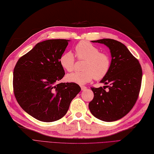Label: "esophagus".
Wrapping results in <instances>:
<instances>
[{
    "label": "esophagus",
    "instance_id": "obj_1",
    "mask_svg": "<svg viewBox=\"0 0 154 154\" xmlns=\"http://www.w3.org/2000/svg\"><path fill=\"white\" fill-rule=\"evenodd\" d=\"M81 88L82 91H85V90H86V89H87V88H86V86H81Z\"/></svg>",
    "mask_w": 154,
    "mask_h": 154
}]
</instances>
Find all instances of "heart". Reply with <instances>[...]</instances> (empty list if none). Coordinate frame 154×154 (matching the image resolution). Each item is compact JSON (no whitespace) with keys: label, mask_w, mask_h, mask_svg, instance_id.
<instances>
[{"label":"heart","mask_w":154,"mask_h":154,"mask_svg":"<svg viewBox=\"0 0 154 154\" xmlns=\"http://www.w3.org/2000/svg\"><path fill=\"white\" fill-rule=\"evenodd\" d=\"M77 56L79 59H84L82 72L69 73L66 80L69 82L84 85L92 81L102 79L109 71L111 59L106 53L100 52V50L94 45L86 41H81L75 46ZM61 66L68 72H72L75 67V57L71 52L62 54L59 59Z\"/></svg>","instance_id":"b5f03b06"}]
</instances>
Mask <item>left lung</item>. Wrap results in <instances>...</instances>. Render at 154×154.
I'll return each mask as SVG.
<instances>
[{"label": "left lung", "mask_w": 154, "mask_h": 154, "mask_svg": "<svg viewBox=\"0 0 154 154\" xmlns=\"http://www.w3.org/2000/svg\"><path fill=\"white\" fill-rule=\"evenodd\" d=\"M91 42L109 48L111 62L109 71L100 82L107 86L91 88L94 97L89 109L99 120L116 121L125 116L136 102L141 84V66L121 42L107 38ZM105 87L108 90L105 91Z\"/></svg>", "instance_id": "8db88e82"}]
</instances>
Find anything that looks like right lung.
<instances>
[{
  "mask_svg": "<svg viewBox=\"0 0 154 154\" xmlns=\"http://www.w3.org/2000/svg\"><path fill=\"white\" fill-rule=\"evenodd\" d=\"M70 41L39 42L14 68V96L23 109L38 120L52 122L63 118L81 90L75 83H59L65 74L59 59Z\"/></svg>",
  "mask_w": 154,
  "mask_h": 154,
  "instance_id": "right-lung-1",
  "label": "right lung"
}]
</instances>
